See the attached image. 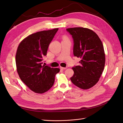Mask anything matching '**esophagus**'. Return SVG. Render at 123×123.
<instances>
[{
  "label": "esophagus",
  "instance_id": "34e87169",
  "mask_svg": "<svg viewBox=\"0 0 123 123\" xmlns=\"http://www.w3.org/2000/svg\"><path fill=\"white\" fill-rule=\"evenodd\" d=\"M60 68L62 70H66L67 69V67H60Z\"/></svg>",
  "mask_w": 123,
  "mask_h": 123
}]
</instances>
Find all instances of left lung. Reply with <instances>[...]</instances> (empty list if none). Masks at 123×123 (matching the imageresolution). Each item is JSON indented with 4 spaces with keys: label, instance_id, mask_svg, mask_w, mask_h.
I'll return each instance as SVG.
<instances>
[{
    "label": "left lung",
    "instance_id": "8db88e82",
    "mask_svg": "<svg viewBox=\"0 0 123 123\" xmlns=\"http://www.w3.org/2000/svg\"><path fill=\"white\" fill-rule=\"evenodd\" d=\"M73 40V55L80 57L79 66L72 68V83L83 89L92 87L98 83L104 69L105 55L103 44L91 30L77 27L66 29Z\"/></svg>",
    "mask_w": 123,
    "mask_h": 123
}]
</instances>
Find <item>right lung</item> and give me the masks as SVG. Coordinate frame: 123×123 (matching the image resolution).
I'll return each instance as SVG.
<instances>
[{"mask_svg": "<svg viewBox=\"0 0 123 123\" xmlns=\"http://www.w3.org/2000/svg\"><path fill=\"white\" fill-rule=\"evenodd\" d=\"M58 29L36 32L20 43L16 55L17 71L21 80L33 91L43 93L53 86L59 68L43 66V57Z\"/></svg>", "mask_w": 123, "mask_h": 123, "instance_id": "obj_1", "label": "right lung"}]
</instances>
